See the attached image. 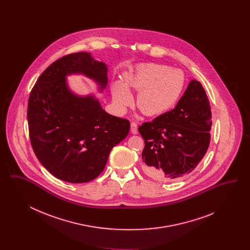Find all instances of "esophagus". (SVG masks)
<instances>
[{
	"mask_svg": "<svg viewBox=\"0 0 250 250\" xmlns=\"http://www.w3.org/2000/svg\"><path fill=\"white\" fill-rule=\"evenodd\" d=\"M130 130L132 134H137L138 133V125L135 122H132L130 125Z\"/></svg>",
	"mask_w": 250,
	"mask_h": 250,
	"instance_id": "34e87169",
	"label": "esophagus"
}]
</instances>
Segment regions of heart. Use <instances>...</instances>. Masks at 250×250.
<instances>
[{
	"mask_svg": "<svg viewBox=\"0 0 250 250\" xmlns=\"http://www.w3.org/2000/svg\"><path fill=\"white\" fill-rule=\"evenodd\" d=\"M185 84L183 73L158 63L140 65L135 73L125 75V83L115 82L111 87L112 100L120 113L133 103L128 87L139 91L137 105L148 116L159 115L175 105Z\"/></svg>",
	"mask_w": 250,
	"mask_h": 250,
	"instance_id": "b5f03b06",
	"label": "heart"
}]
</instances>
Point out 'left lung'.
Masks as SVG:
<instances>
[{"label":"left lung","instance_id":"left-lung-1","mask_svg":"<svg viewBox=\"0 0 250 250\" xmlns=\"http://www.w3.org/2000/svg\"><path fill=\"white\" fill-rule=\"evenodd\" d=\"M211 119L209 99L201 83L193 80L176 107L139 126L145 143L143 171L161 182L190 173L208 150Z\"/></svg>","mask_w":250,"mask_h":250}]
</instances>
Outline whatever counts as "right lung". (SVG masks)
Instances as JSON below:
<instances>
[{"label": "right lung", "mask_w": 250, "mask_h": 250, "mask_svg": "<svg viewBox=\"0 0 250 250\" xmlns=\"http://www.w3.org/2000/svg\"><path fill=\"white\" fill-rule=\"evenodd\" d=\"M83 74L105 88L107 68L90 53L77 52L52 62L33 87L27 119L31 144L40 163L56 178L86 183L104 169L111 149L130 129L129 121L102 109L94 96L72 94L65 76Z\"/></svg>", "instance_id": "right-lung-1"}]
</instances>
